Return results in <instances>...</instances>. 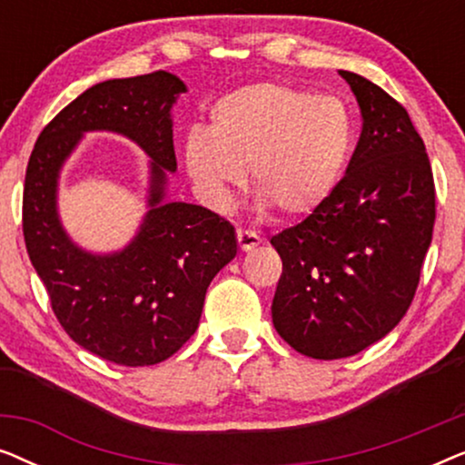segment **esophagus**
<instances>
[{"label": "esophagus", "mask_w": 465, "mask_h": 465, "mask_svg": "<svg viewBox=\"0 0 465 465\" xmlns=\"http://www.w3.org/2000/svg\"><path fill=\"white\" fill-rule=\"evenodd\" d=\"M237 241H239V247L243 252H252L253 247H258L260 243H262L260 234L252 232V231H245V228H239V231H237Z\"/></svg>", "instance_id": "obj_1"}]
</instances>
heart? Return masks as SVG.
<instances>
[{"label": "heart", "mask_w": 465, "mask_h": 465, "mask_svg": "<svg viewBox=\"0 0 465 465\" xmlns=\"http://www.w3.org/2000/svg\"><path fill=\"white\" fill-rule=\"evenodd\" d=\"M358 124L345 101L302 88L256 82L215 101L209 131L193 129L183 163L196 193L226 212L234 190L252 183L260 212L307 218L336 194L353 161Z\"/></svg>", "instance_id": "b5f03b06"}]
</instances>
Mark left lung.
<instances>
[{
	"instance_id": "obj_1",
	"label": "left lung",
	"mask_w": 465,
	"mask_h": 465,
	"mask_svg": "<svg viewBox=\"0 0 465 465\" xmlns=\"http://www.w3.org/2000/svg\"><path fill=\"white\" fill-rule=\"evenodd\" d=\"M339 74L361 114L353 161L320 212L271 239L283 262L272 326L315 360L349 358L398 326L436 220L430 158L409 114L371 80Z\"/></svg>"
}]
</instances>
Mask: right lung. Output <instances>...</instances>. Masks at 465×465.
<instances>
[{
    "instance_id": "right-lung-1",
    "label": "right lung",
    "mask_w": 465,
    "mask_h": 465,
    "mask_svg": "<svg viewBox=\"0 0 465 465\" xmlns=\"http://www.w3.org/2000/svg\"><path fill=\"white\" fill-rule=\"evenodd\" d=\"M186 91L169 72L99 82L40 133L25 175V245L56 320L82 349L120 366L173 355L199 328L212 279L237 256L231 222L169 201L173 105ZM86 132H114L149 156V209L130 243L114 252L75 244L58 213L60 171Z\"/></svg>"
}]
</instances>
